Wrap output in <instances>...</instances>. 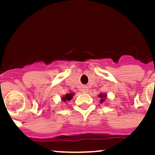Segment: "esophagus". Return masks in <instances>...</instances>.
Segmentation results:
<instances>
[{
    "label": "esophagus",
    "instance_id": "1",
    "mask_svg": "<svg viewBox=\"0 0 155 155\" xmlns=\"http://www.w3.org/2000/svg\"><path fill=\"white\" fill-rule=\"evenodd\" d=\"M88 90L89 89L87 88V87H83L82 89V93H87V92H88Z\"/></svg>",
    "mask_w": 155,
    "mask_h": 155
}]
</instances>
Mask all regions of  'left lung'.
Wrapping results in <instances>:
<instances>
[{
    "mask_svg": "<svg viewBox=\"0 0 155 155\" xmlns=\"http://www.w3.org/2000/svg\"><path fill=\"white\" fill-rule=\"evenodd\" d=\"M99 97L101 98V103H103V102H104V101H105L106 97H107V96H106V94H101L99 95Z\"/></svg>",
    "mask_w": 155,
    "mask_h": 155,
    "instance_id": "8db88e82",
    "label": "left lung"
}]
</instances>
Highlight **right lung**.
<instances>
[{
	"instance_id": "obj_1",
	"label": "right lung",
	"mask_w": 155,
	"mask_h": 155,
	"mask_svg": "<svg viewBox=\"0 0 155 155\" xmlns=\"http://www.w3.org/2000/svg\"><path fill=\"white\" fill-rule=\"evenodd\" d=\"M72 97H73V94H71V93L67 94L64 97H62V101H69L72 99Z\"/></svg>"
}]
</instances>
